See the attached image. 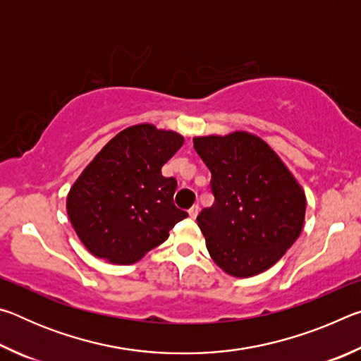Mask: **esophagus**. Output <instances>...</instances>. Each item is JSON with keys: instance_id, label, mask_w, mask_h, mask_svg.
Listing matches in <instances>:
<instances>
[{"instance_id": "obj_1", "label": "esophagus", "mask_w": 361, "mask_h": 361, "mask_svg": "<svg viewBox=\"0 0 361 361\" xmlns=\"http://www.w3.org/2000/svg\"><path fill=\"white\" fill-rule=\"evenodd\" d=\"M199 210H200V209H199V205H192V207H191V209H189V210H188V213H189V216H191V218L194 219L195 216H197V215H199Z\"/></svg>"}]
</instances>
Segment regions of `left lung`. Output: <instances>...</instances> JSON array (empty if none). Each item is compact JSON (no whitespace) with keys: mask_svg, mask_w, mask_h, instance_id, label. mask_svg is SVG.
<instances>
[{"mask_svg":"<svg viewBox=\"0 0 361 361\" xmlns=\"http://www.w3.org/2000/svg\"><path fill=\"white\" fill-rule=\"evenodd\" d=\"M215 202L197 224L216 266L232 277L272 267L301 234L305 194L277 152L248 132L195 137Z\"/></svg>","mask_w":361,"mask_h":361,"instance_id":"1","label":"left lung"}]
</instances>
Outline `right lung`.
Instances as JSON below:
<instances>
[{
    "label": "right lung",
    "instance_id": "obj_1",
    "mask_svg": "<svg viewBox=\"0 0 361 361\" xmlns=\"http://www.w3.org/2000/svg\"><path fill=\"white\" fill-rule=\"evenodd\" d=\"M185 138L152 124L127 127L103 146L66 197L73 229L97 258L132 264L188 216L176 209V180L162 166Z\"/></svg>",
    "mask_w": 361,
    "mask_h": 361
}]
</instances>
